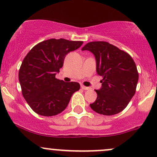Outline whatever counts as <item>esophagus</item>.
I'll return each mask as SVG.
<instances>
[{
    "mask_svg": "<svg viewBox=\"0 0 157 157\" xmlns=\"http://www.w3.org/2000/svg\"><path fill=\"white\" fill-rule=\"evenodd\" d=\"M81 89H83V90H89V87H86V86H85L81 85Z\"/></svg>",
    "mask_w": 157,
    "mask_h": 157,
    "instance_id": "obj_1",
    "label": "esophagus"
}]
</instances>
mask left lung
Wrapping results in <instances>:
<instances>
[{
	"mask_svg": "<svg viewBox=\"0 0 157 157\" xmlns=\"http://www.w3.org/2000/svg\"><path fill=\"white\" fill-rule=\"evenodd\" d=\"M82 51L94 55L98 74L103 77L102 86L91 108L96 113L113 115L124 109L135 94L138 80L136 65L129 53L107 42L87 43Z\"/></svg>",
	"mask_w": 157,
	"mask_h": 157,
	"instance_id": "left-lung-1",
	"label": "left lung"
}]
</instances>
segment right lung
Returning <instances> with one entry per match:
<instances>
[{
    "mask_svg": "<svg viewBox=\"0 0 157 157\" xmlns=\"http://www.w3.org/2000/svg\"><path fill=\"white\" fill-rule=\"evenodd\" d=\"M82 41L51 39L34 46L23 59L18 79L23 97L31 109L43 116L62 113L72 94L80 89L77 82L56 78L67 53L82 45Z\"/></svg>",
    "mask_w": 157,
    "mask_h": 157,
    "instance_id": "obj_1",
    "label": "right lung"
}]
</instances>
